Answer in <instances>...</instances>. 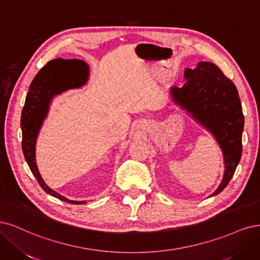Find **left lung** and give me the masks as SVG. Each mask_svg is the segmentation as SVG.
Listing matches in <instances>:
<instances>
[{
  "mask_svg": "<svg viewBox=\"0 0 260 260\" xmlns=\"http://www.w3.org/2000/svg\"><path fill=\"white\" fill-rule=\"evenodd\" d=\"M187 82L181 88L172 87L174 100L205 126L221 147L224 175L213 196L220 193L233 177L242 155L244 127L241 100L234 83L212 62H199L185 71Z\"/></svg>",
  "mask_w": 260,
  "mask_h": 260,
  "instance_id": "8db88e82",
  "label": "left lung"
}]
</instances>
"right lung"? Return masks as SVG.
<instances>
[{"mask_svg":"<svg viewBox=\"0 0 260 260\" xmlns=\"http://www.w3.org/2000/svg\"><path fill=\"white\" fill-rule=\"evenodd\" d=\"M87 78L88 66L84 61L77 59L64 60L60 58L48 61L31 82L21 112V146L24 158L32 174L46 193L72 204H82L84 202L71 201L58 194L48 188L42 179L36 162V141L53 97L69 88L84 85Z\"/></svg>","mask_w":260,"mask_h":260,"instance_id":"right-lung-1","label":"right lung"}]
</instances>
